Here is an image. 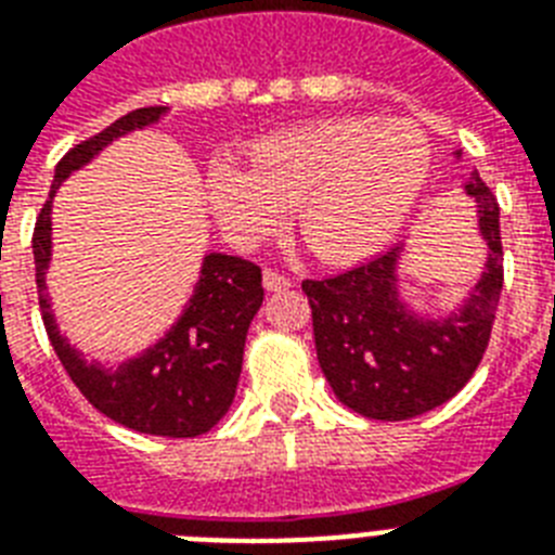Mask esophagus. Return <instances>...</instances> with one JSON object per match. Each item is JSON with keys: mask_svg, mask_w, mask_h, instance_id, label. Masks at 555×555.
<instances>
[{"mask_svg": "<svg viewBox=\"0 0 555 555\" xmlns=\"http://www.w3.org/2000/svg\"><path fill=\"white\" fill-rule=\"evenodd\" d=\"M261 282H264V291H270V294H279V291H287V287H291V279H285L282 273H276V270H264Z\"/></svg>", "mask_w": 555, "mask_h": 555, "instance_id": "esophagus-1", "label": "esophagus"}]
</instances>
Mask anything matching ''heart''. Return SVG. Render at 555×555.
I'll list each match as a JSON object with an SVG mask.
<instances>
[{"label":"heart","instance_id":"obj_1","mask_svg":"<svg viewBox=\"0 0 555 555\" xmlns=\"http://www.w3.org/2000/svg\"><path fill=\"white\" fill-rule=\"evenodd\" d=\"M247 164H216L204 181L230 242L256 247L296 207V230L325 264H354L400 233L429 181L431 146L405 120L334 117L261 138Z\"/></svg>","mask_w":555,"mask_h":555}]
</instances>
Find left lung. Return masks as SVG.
I'll list each match as a JSON object with an SVG mask.
<instances>
[{
	"mask_svg": "<svg viewBox=\"0 0 555 555\" xmlns=\"http://www.w3.org/2000/svg\"><path fill=\"white\" fill-rule=\"evenodd\" d=\"M452 158L461 160V152ZM464 192L475 201L487 261L449 313L417 311L403 296L405 242L339 276L302 282L317 360L351 412L371 421H409L455 397L481 363L504 285L499 204L478 169L464 181Z\"/></svg>",
	"mask_w": 555,
	"mask_h": 555,
	"instance_id": "left-lung-1",
	"label": "left lung"
}]
</instances>
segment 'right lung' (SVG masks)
Returning a JSON list of instances; mask_svg holds the SVG:
<instances>
[{
    "label": "right lung",
    "instance_id": "1",
    "mask_svg": "<svg viewBox=\"0 0 555 555\" xmlns=\"http://www.w3.org/2000/svg\"><path fill=\"white\" fill-rule=\"evenodd\" d=\"M167 115L169 106L134 108L100 134L77 143L56 164L51 192L34 227V264L48 339L86 400L126 429L158 438H195L224 417L235 397L244 339L264 299L261 270L253 261L227 253H204L198 279L181 317L169 325L164 337L120 365L86 360L80 348L63 337L46 294V270L51 268L54 253L51 207L56 190L72 172L89 167L108 143L152 129Z\"/></svg>",
    "mask_w": 555,
    "mask_h": 555
}]
</instances>
